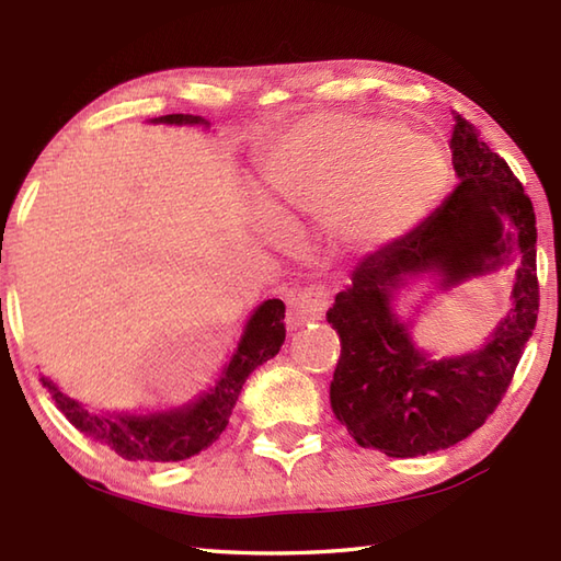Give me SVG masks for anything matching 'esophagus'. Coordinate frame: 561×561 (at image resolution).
I'll return each mask as SVG.
<instances>
[{
  "label": "esophagus",
  "instance_id": "esophagus-1",
  "mask_svg": "<svg viewBox=\"0 0 561 561\" xmlns=\"http://www.w3.org/2000/svg\"><path fill=\"white\" fill-rule=\"evenodd\" d=\"M332 291L328 284H308L291 301V313L296 318H318L328 311Z\"/></svg>",
  "mask_w": 561,
  "mask_h": 561
}]
</instances>
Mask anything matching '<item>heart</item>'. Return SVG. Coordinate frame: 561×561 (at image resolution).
I'll use <instances>...</instances> for the list:
<instances>
[{"label": "heart", "mask_w": 561, "mask_h": 561, "mask_svg": "<svg viewBox=\"0 0 561 561\" xmlns=\"http://www.w3.org/2000/svg\"><path fill=\"white\" fill-rule=\"evenodd\" d=\"M265 181L282 205L328 217L354 243H380L422 217L446 183L434 139L396 123L354 115H316L274 145ZM272 233L282 221L265 214Z\"/></svg>", "instance_id": "1"}]
</instances>
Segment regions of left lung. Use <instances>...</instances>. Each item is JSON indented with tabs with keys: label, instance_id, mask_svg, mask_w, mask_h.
Masks as SVG:
<instances>
[{
	"label": "left lung",
	"instance_id": "left-lung-1",
	"mask_svg": "<svg viewBox=\"0 0 561 561\" xmlns=\"http://www.w3.org/2000/svg\"><path fill=\"white\" fill-rule=\"evenodd\" d=\"M453 121L458 185L420 226L368 253L328 311L342 344L330 383L332 412L356 444L390 458L450 448L480 428L514 380L538 320L533 202L478 129L458 113ZM511 249L522 257L515 308L493 340L478 353L438 363L414 351L389 311L391 294L424 271L451 286L503 264Z\"/></svg>",
	"mask_w": 561,
	"mask_h": 561
}]
</instances>
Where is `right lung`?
I'll use <instances>...</instances> for the list:
<instances>
[{"label": "right lung", "mask_w": 561, "mask_h": 561, "mask_svg": "<svg viewBox=\"0 0 561 561\" xmlns=\"http://www.w3.org/2000/svg\"><path fill=\"white\" fill-rule=\"evenodd\" d=\"M151 123L169 125H207L205 117L190 113H173L153 117ZM284 335V304L279 299H267L257 311L250 316L245 332L238 350L231 356L229 366L224 368L221 378L209 392H205L197 402L181 410L161 412V414H93L83 410L77 400L67 398L53 380L41 378L43 386L71 426H77L83 436L115 450L125 460H147V462H173L197 456L199 450L211 446L221 436L229 424L233 404L241 396L245 378L277 356Z\"/></svg>", "instance_id": "add662e5"}]
</instances>
